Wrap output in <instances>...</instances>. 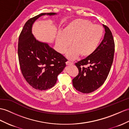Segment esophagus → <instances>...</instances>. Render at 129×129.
Wrapping results in <instances>:
<instances>
[{
    "mask_svg": "<svg viewBox=\"0 0 129 129\" xmlns=\"http://www.w3.org/2000/svg\"><path fill=\"white\" fill-rule=\"evenodd\" d=\"M66 64L67 65H71V64H73V63H72V62L70 61H67L66 62Z\"/></svg>",
    "mask_w": 129,
    "mask_h": 129,
    "instance_id": "obj_1",
    "label": "esophagus"
}]
</instances>
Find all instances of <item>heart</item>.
<instances>
[{
	"label": "heart",
	"mask_w": 129,
	"mask_h": 129,
	"mask_svg": "<svg viewBox=\"0 0 129 129\" xmlns=\"http://www.w3.org/2000/svg\"><path fill=\"white\" fill-rule=\"evenodd\" d=\"M104 30L101 26L94 24L91 21L77 19L71 22L59 32L56 38L58 51L64 53L72 46L67 53L68 58L73 59L78 55L86 57L91 55L98 48L102 39Z\"/></svg>",
	"instance_id": "obj_1"
}]
</instances>
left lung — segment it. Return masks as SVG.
<instances>
[{
	"mask_svg": "<svg viewBox=\"0 0 129 129\" xmlns=\"http://www.w3.org/2000/svg\"><path fill=\"white\" fill-rule=\"evenodd\" d=\"M105 29L104 38L93 54L75 63L79 73L72 80L78 91L89 93L95 91L105 83L111 70L115 50L114 40L109 28Z\"/></svg>",
	"mask_w": 129,
	"mask_h": 129,
	"instance_id": "8db88e82",
	"label": "left lung"
}]
</instances>
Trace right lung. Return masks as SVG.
<instances>
[{"mask_svg": "<svg viewBox=\"0 0 129 129\" xmlns=\"http://www.w3.org/2000/svg\"><path fill=\"white\" fill-rule=\"evenodd\" d=\"M54 12L42 13L28 20L18 38V56L24 78L34 89L45 90L55 85L58 75L66 66L67 59L50 47L36 40L32 33V24L43 15H54Z\"/></svg>", "mask_w": 129, "mask_h": 129, "instance_id": "obj_1", "label": "right lung"}]
</instances>
